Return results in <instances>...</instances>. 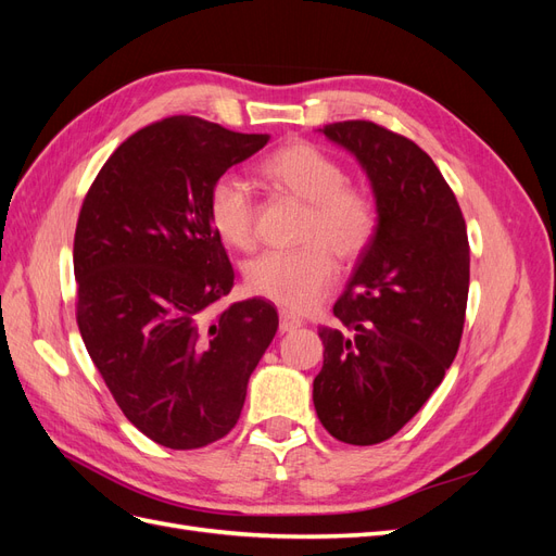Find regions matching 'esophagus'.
I'll use <instances>...</instances> for the list:
<instances>
[{"label": "esophagus", "instance_id": "obj_1", "mask_svg": "<svg viewBox=\"0 0 556 556\" xmlns=\"http://www.w3.org/2000/svg\"><path fill=\"white\" fill-rule=\"evenodd\" d=\"M301 327V319L288 311H280V325H278V331L280 333H292Z\"/></svg>", "mask_w": 556, "mask_h": 556}]
</instances>
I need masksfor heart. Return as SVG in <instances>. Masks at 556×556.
<instances>
[{"label":"heart","instance_id":"heart-1","mask_svg":"<svg viewBox=\"0 0 556 556\" xmlns=\"http://www.w3.org/2000/svg\"><path fill=\"white\" fill-rule=\"evenodd\" d=\"M257 172L280 197L306 204L299 243L292 252H266L245 268L252 294L304 313L327 296L343 264L359 262L378 229V208L359 185L345 182V166L315 143L292 141L266 155ZM213 231L233 250H250L257 241V206L250 190L233 176H220L206 201Z\"/></svg>","mask_w":556,"mask_h":556}]
</instances>
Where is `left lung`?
<instances>
[{"label":"left lung","instance_id":"left-lung-1","mask_svg":"<svg viewBox=\"0 0 556 556\" xmlns=\"http://www.w3.org/2000/svg\"><path fill=\"white\" fill-rule=\"evenodd\" d=\"M376 194L378 229L319 327L325 364L313 380L323 427L350 445L382 443L415 417L457 357L468 299V237L439 166L371 121L325 125Z\"/></svg>","mask_w":556,"mask_h":556}]
</instances>
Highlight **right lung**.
I'll list each match as a JSON object with an SVG mask.
<instances>
[{
	"label": "right lung",
	"instance_id": "add662e5",
	"mask_svg": "<svg viewBox=\"0 0 556 556\" xmlns=\"http://www.w3.org/2000/svg\"><path fill=\"white\" fill-rule=\"evenodd\" d=\"M268 134L172 115L115 148L74 237L76 323L125 417L172 450L220 441L278 329L264 299L231 304L233 268L211 227V185Z\"/></svg>",
	"mask_w": 556,
	"mask_h": 556
}]
</instances>
